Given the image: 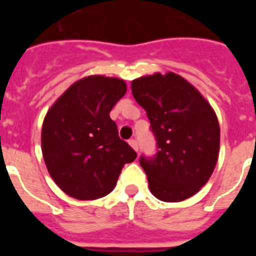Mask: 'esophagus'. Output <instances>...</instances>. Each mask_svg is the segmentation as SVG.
Listing matches in <instances>:
<instances>
[{"label": "esophagus", "instance_id": "obj_1", "mask_svg": "<svg viewBox=\"0 0 256 256\" xmlns=\"http://www.w3.org/2000/svg\"><path fill=\"white\" fill-rule=\"evenodd\" d=\"M130 144L133 148V150L138 151V142H137V140H134V138L130 140Z\"/></svg>", "mask_w": 256, "mask_h": 256}]
</instances>
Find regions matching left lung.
Here are the masks:
<instances>
[{
  "label": "left lung",
  "instance_id": "obj_1",
  "mask_svg": "<svg viewBox=\"0 0 256 256\" xmlns=\"http://www.w3.org/2000/svg\"><path fill=\"white\" fill-rule=\"evenodd\" d=\"M130 87L159 148L154 158L140 159L151 194L166 202L191 198L209 180L218 162L216 112L188 80L172 72L137 78Z\"/></svg>",
  "mask_w": 256,
  "mask_h": 256
}]
</instances>
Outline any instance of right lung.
<instances>
[{
	"label": "right lung",
	"instance_id": "add662e5",
	"mask_svg": "<svg viewBox=\"0 0 256 256\" xmlns=\"http://www.w3.org/2000/svg\"><path fill=\"white\" fill-rule=\"evenodd\" d=\"M126 92L123 79L90 76L70 86L47 112L42 154L50 176L66 195L104 198L114 190L124 164L137 158L110 118Z\"/></svg>",
	"mask_w": 256,
	"mask_h": 256
}]
</instances>
